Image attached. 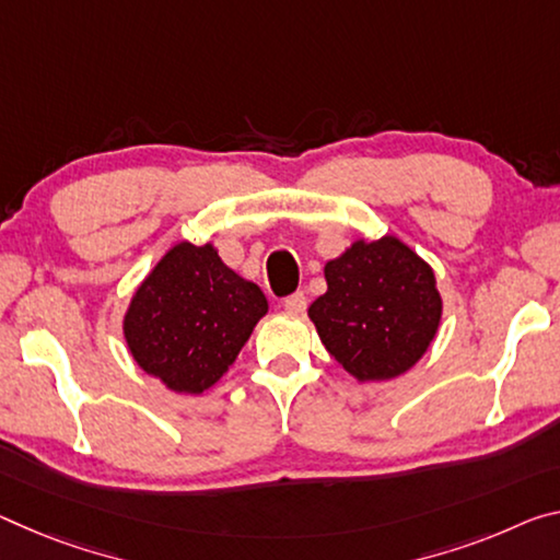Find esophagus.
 Masks as SVG:
<instances>
[{
    "label": "esophagus",
    "instance_id": "34e87169",
    "mask_svg": "<svg viewBox=\"0 0 560 560\" xmlns=\"http://www.w3.org/2000/svg\"><path fill=\"white\" fill-rule=\"evenodd\" d=\"M283 308H287L289 314H304L306 308V296L296 291V294H291L289 299H283Z\"/></svg>",
    "mask_w": 560,
    "mask_h": 560
}]
</instances>
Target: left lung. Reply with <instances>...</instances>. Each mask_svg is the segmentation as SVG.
Instances as JSON below:
<instances>
[{"label":"left lung","instance_id":"left-lung-1","mask_svg":"<svg viewBox=\"0 0 560 560\" xmlns=\"http://www.w3.org/2000/svg\"><path fill=\"white\" fill-rule=\"evenodd\" d=\"M326 294L308 318L326 351L359 384L406 374L441 326L436 273L398 236H361L326 261Z\"/></svg>","mask_w":560,"mask_h":560}]
</instances>
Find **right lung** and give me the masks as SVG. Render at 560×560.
Masks as SVG:
<instances>
[{"mask_svg": "<svg viewBox=\"0 0 560 560\" xmlns=\"http://www.w3.org/2000/svg\"><path fill=\"white\" fill-rule=\"evenodd\" d=\"M266 312L264 291L229 269L214 244L179 242L137 287L121 331L144 374L199 396L226 374Z\"/></svg>", "mask_w": 560, "mask_h": 560, "instance_id": "right-lung-1", "label": "right lung"}]
</instances>
